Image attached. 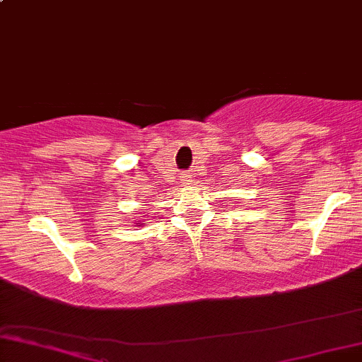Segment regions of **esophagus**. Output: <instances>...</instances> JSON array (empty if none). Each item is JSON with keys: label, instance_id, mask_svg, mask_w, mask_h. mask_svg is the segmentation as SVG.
Listing matches in <instances>:
<instances>
[{"label": "esophagus", "instance_id": "1", "mask_svg": "<svg viewBox=\"0 0 362 362\" xmlns=\"http://www.w3.org/2000/svg\"><path fill=\"white\" fill-rule=\"evenodd\" d=\"M181 182H182V185H191V176H189V174H182Z\"/></svg>", "mask_w": 362, "mask_h": 362}]
</instances>
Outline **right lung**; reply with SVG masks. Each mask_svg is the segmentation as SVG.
Masks as SVG:
<instances>
[{"instance_id":"obj_1","label":"right lung","mask_w":362,"mask_h":362,"mask_svg":"<svg viewBox=\"0 0 362 362\" xmlns=\"http://www.w3.org/2000/svg\"><path fill=\"white\" fill-rule=\"evenodd\" d=\"M136 226H142V223H136Z\"/></svg>"}]
</instances>
